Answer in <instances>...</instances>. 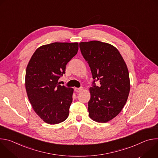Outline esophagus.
I'll list each match as a JSON object with an SVG mask.
<instances>
[{"instance_id":"34e87169","label":"esophagus","mask_w":158,"mask_h":158,"mask_svg":"<svg viewBox=\"0 0 158 158\" xmlns=\"http://www.w3.org/2000/svg\"><path fill=\"white\" fill-rule=\"evenodd\" d=\"M74 90H75V91L76 92V93H80L82 90V87H80V88H75L74 89Z\"/></svg>"}]
</instances>
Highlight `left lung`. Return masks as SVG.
<instances>
[{"instance_id": "obj_1", "label": "left lung", "mask_w": 158, "mask_h": 158, "mask_svg": "<svg viewBox=\"0 0 158 158\" xmlns=\"http://www.w3.org/2000/svg\"><path fill=\"white\" fill-rule=\"evenodd\" d=\"M94 81L90 87L89 115L98 123H107L122 110L129 96L130 80L127 65L113 46L98 40L79 43ZM100 84L96 86L95 82Z\"/></svg>"}]
</instances>
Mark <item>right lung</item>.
I'll list each match as a JSON object with an SVG mask.
<instances>
[{"mask_svg": "<svg viewBox=\"0 0 158 158\" xmlns=\"http://www.w3.org/2000/svg\"><path fill=\"white\" fill-rule=\"evenodd\" d=\"M77 42H54L37 48L26 73V89L35 113L46 123L56 124L69 116L74 89L60 85L65 65L77 53Z\"/></svg>", "mask_w": 158, "mask_h": 158, "instance_id": "right-lung-1", "label": "right lung"}]
</instances>
